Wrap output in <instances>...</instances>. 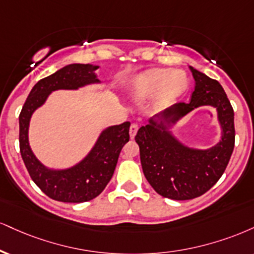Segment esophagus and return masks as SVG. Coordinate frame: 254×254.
Listing matches in <instances>:
<instances>
[{
  "label": "esophagus",
  "mask_w": 254,
  "mask_h": 254,
  "mask_svg": "<svg viewBox=\"0 0 254 254\" xmlns=\"http://www.w3.org/2000/svg\"><path fill=\"white\" fill-rule=\"evenodd\" d=\"M137 131H138V125L135 124V123L131 124V125H130V129H129V135H130V138H131V139L135 138Z\"/></svg>",
  "instance_id": "esophagus-1"
}]
</instances>
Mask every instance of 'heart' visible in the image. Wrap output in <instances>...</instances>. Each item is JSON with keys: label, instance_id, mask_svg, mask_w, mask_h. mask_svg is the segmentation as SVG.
Listing matches in <instances>:
<instances>
[{"label": "heart", "instance_id": "heart-1", "mask_svg": "<svg viewBox=\"0 0 254 254\" xmlns=\"http://www.w3.org/2000/svg\"><path fill=\"white\" fill-rule=\"evenodd\" d=\"M188 87V78L179 69L151 68L127 79L122 91L130 100L150 97V109L163 108L182 96Z\"/></svg>", "mask_w": 254, "mask_h": 254}]
</instances>
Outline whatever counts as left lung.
Instances as JSON below:
<instances>
[{
	"label": "left lung",
	"instance_id": "left-lung-1",
	"mask_svg": "<svg viewBox=\"0 0 254 254\" xmlns=\"http://www.w3.org/2000/svg\"><path fill=\"white\" fill-rule=\"evenodd\" d=\"M195 80L190 103H179L149 119L135 137L145 179L162 196L190 200L209 190L224 174L234 149V112L219 81L189 66ZM200 106L217 110L222 138L208 149L186 146L171 127Z\"/></svg>",
	"mask_w": 254,
	"mask_h": 254
}]
</instances>
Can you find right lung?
Segmentation results:
<instances>
[{
  "mask_svg": "<svg viewBox=\"0 0 254 254\" xmlns=\"http://www.w3.org/2000/svg\"><path fill=\"white\" fill-rule=\"evenodd\" d=\"M99 66L71 64L39 80L30 91L19 117L20 151L35 185L51 198L61 202L80 203L97 197L110 182L122 148L129 142L130 122L112 125L100 132L93 148L80 162L66 169H53L42 164L29 145L30 118L50 94L58 90H78L100 84L96 71Z\"/></svg>",
  "mask_w": 254,
  "mask_h": 254,
  "instance_id": "right-lung-1",
  "label": "right lung"
}]
</instances>
